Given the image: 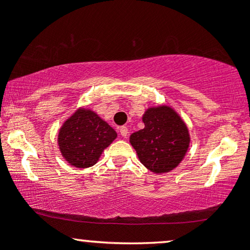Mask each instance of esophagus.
Segmentation results:
<instances>
[{
  "label": "esophagus",
  "instance_id": "esophagus-1",
  "mask_svg": "<svg viewBox=\"0 0 250 250\" xmlns=\"http://www.w3.org/2000/svg\"><path fill=\"white\" fill-rule=\"evenodd\" d=\"M120 134H121L123 137L127 136V135H128V128L127 127H121V128H120Z\"/></svg>",
  "mask_w": 250,
  "mask_h": 250
}]
</instances>
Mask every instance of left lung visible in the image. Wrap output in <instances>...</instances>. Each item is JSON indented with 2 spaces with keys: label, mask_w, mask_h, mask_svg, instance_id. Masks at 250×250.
Returning <instances> with one entry per match:
<instances>
[{
  "label": "left lung",
  "mask_w": 250,
  "mask_h": 250,
  "mask_svg": "<svg viewBox=\"0 0 250 250\" xmlns=\"http://www.w3.org/2000/svg\"><path fill=\"white\" fill-rule=\"evenodd\" d=\"M142 120L145 128L130 135L140 161L154 173L173 170L189 147L185 122L167 105L148 109Z\"/></svg>",
  "instance_id": "obj_1"
}]
</instances>
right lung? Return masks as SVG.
Wrapping results in <instances>:
<instances>
[{
	"label": "right lung",
	"instance_id": "right-lung-1",
	"mask_svg": "<svg viewBox=\"0 0 250 250\" xmlns=\"http://www.w3.org/2000/svg\"><path fill=\"white\" fill-rule=\"evenodd\" d=\"M116 136V131L97 114L79 109L60 129V150L69 165L88 168L95 165Z\"/></svg>",
	"mask_w": 250,
	"mask_h": 250
}]
</instances>
